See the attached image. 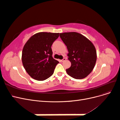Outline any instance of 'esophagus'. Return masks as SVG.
<instances>
[{"instance_id": "1", "label": "esophagus", "mask_w": 120, "mask_h": 120, "mask_svg": "<svg viewBox=\"0 0 120 120\" xmlns=\"http://www.w3.org/2000/svg\"><path fill=\"white\" fill-rule=\"evenodd\" d=\"M66 60V58H64V59H63V60H61V62H64V61L65 60Z\"/></svg>"}]
</instances>
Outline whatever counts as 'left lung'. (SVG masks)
<instances>
[{
    "mask_svg": "<svg viewBox=\"0 0 120 120\" xmlns=\"http://www.w3.org/2000/svg\"><path fill=\"white\" fill-rule=\"evenodd\" d=\"M60 38L66 45L71 66L67 74L75 79H82L92 71L97 60L95 46L89 39L76 32L61 33Z\"/></svg>",
    "mask_w": 120,
    "mask_h": 120,
    "instance_id": "1",
    "label": "left lung"
}]
</instances>
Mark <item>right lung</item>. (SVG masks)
Listing matches in <instances>:
<instances>
[{"instance_id":"1","label":"right lung","mask_w":120,"mask_h":120,"mask_svg":"<svg viewBox=\"0 0 120 120\" xmlns=\"http://www.w3.org/2000/svg\"><path fill=\"white\" fill-rule=\"evenodd\" d=\"M59 37V33L41 32L31 37L22 52L24 68L30 77L37 81H44L53 74L59 63L52 56L51 46Z\"/></svg>"}]
</instances>
